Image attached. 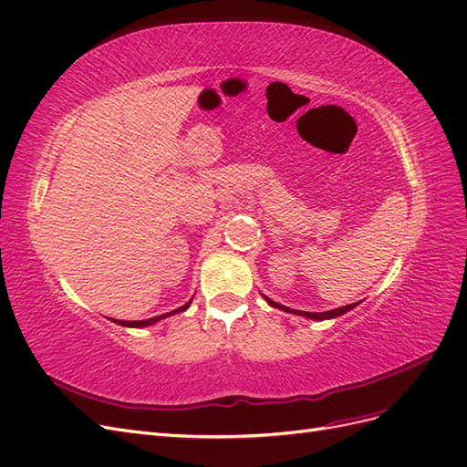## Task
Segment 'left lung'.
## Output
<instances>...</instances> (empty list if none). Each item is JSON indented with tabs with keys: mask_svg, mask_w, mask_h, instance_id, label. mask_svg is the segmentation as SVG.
Segmentation results:
<instances>
[{
	"mask_svg": "<svg viewBox=\"0 0 467 467\" xmlns=\"http://www.w3.org/2000/svg\"><path fill=\"white\" fill-rule=\"evenodd\" d=\"M265 298H266V303H268L270 306L279 308V310H285V312H291V314H296V316H305V318H308V320H331V318H337V316H343L345 312L352 310L354 306L358 305V303H352V305H347V306H341V308H335V310H327V312H303V310H293V308H287V306L279 305V303H275V301H270L268 296H265Z\"/></svg>",
	"mask_w": 467,
	"mask_h": 467,
	"instance_id": "obj_1",
	"label": "left lung"
}]
</instances>
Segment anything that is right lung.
Listing matches in <instances>:
<instances>
[{
	"mask_svg": "<svg viewBox=\"0 0 467 467\" xmlns=\"http://www.w3.org/2000/svg\"><path fill=\"white\" fill-rule=\"evenodd\" d=\"M192 301L193 298H190L188 303H185L183 306H180V308H176V310H172V312H166V314H161V316H155V318H149V320H134V322H126V320H113L115 324H119V326H124V327H147V326H153L155 322H159V320H162V318H169V316H174V314H180V312H183V310H188L190 308V305H192Z\"/></svg>",
	"mask_w": 467,
	"mask_h": 467,
	"instance_id": "add662e5",
	"label": "right lung"
}]
</instances>
